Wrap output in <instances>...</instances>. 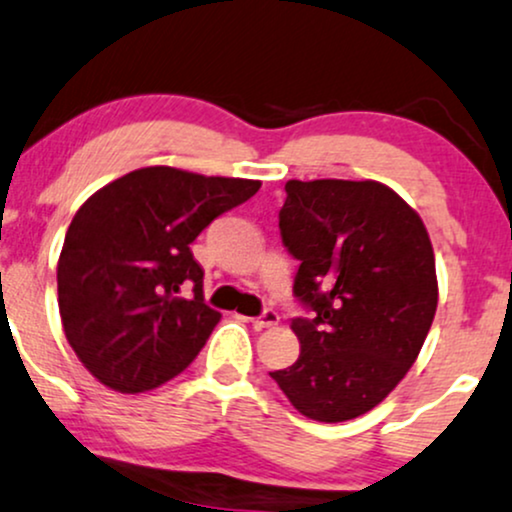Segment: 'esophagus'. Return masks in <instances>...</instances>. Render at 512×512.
<instances>
[{
	"label": "esophagus",
	"mask_w": 512,
	"mask_h": 512,
	"mask_svg": "<svg viewBox=\"0 0 512 512\" xmlns=\"http://www.w3.org/2000/svg\"><path fill=\"white\" fill-rule=\"evenodd\" d=\"M280 323V315L273 308H266L261 315H256V318H251V325L256 327V330H266V327H273Z\"/></svg>",
	"instance_id": "1"
}]
</instances>
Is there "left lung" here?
Listing matches in <instances>:
<instances>
[{
	"label": "left lung",
	"instance_id": "obj_1",
	"mask_svg": "<svg viewBox=\"0 0 512 512\" xmlns=\"http://www.w3.org/2000/svg\"><path fill=\"white\" fill-rule=\"evenodd\" d=\"M280 235L299 261L294 365L270 372L318 422L375 408L403 380L437 311L430 235L394 189L363 180H289Z\"/></svg>",
	"mask_w": 512,
	"mask_h": 512
}]
</instances>
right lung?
Returning <instances> with one entry per match:
<instances>
[{
	"mask_svg": "<svg viewBox=\"0 0 512 512\" xmlns=\"http://www.w3.org/2000/svg\"><path fill=\"white\" fill-rule=\"evenodd\" d=\"M258 187L151 166L78 208L56 268L59 311L68 344L99 382L137 394L197 358L220 313L204 304V268L189 244Z\"/></svg>",
	"mask_w": 512,
	"mask_h": 512,
	"instance_id": "1",
	"label": "right lung"
}]
</instances>
